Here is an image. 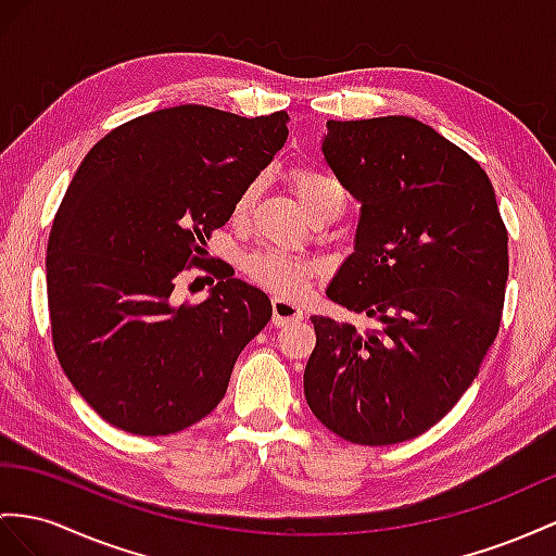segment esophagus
<instances>
[{
  "instance_id": "34e87169",
  "label": "esophagus",
  "mask_w": 556,
  "mask_h": 556,
  "mask_svg": "<svg viewBox=\"0 0 556 556\" xmlns=\"http://www.w3.org/2000/svg\"><path fill=\"white\" fill-rule=\"evenodd\" d=\"M303 319V309L301 305H295L291 301H283V298H273V324L277 329L293 321H301Z\"/></svg>"
}]
</instances>
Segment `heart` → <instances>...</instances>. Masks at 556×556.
I'll list each match as a JSON object with an SVG mask.
<instances>
[{
    "instance_id": "obj_1",
    "label": "heart",
    "mask_w": 556,
    "mask_h": 556,
    "mask_svg": "<svg viewBox=\"0 0 556 556\" xmlns=\"http://www.w3.org/2000/svg\"><path fill=\"white\" fill-rule=\"evenodd\" d=\"M293 190L298 194V202L307 211V216H315L319 211H336L340 213L345 204V194L340 182L326 174L321 168L301 166L293 168L291 174ZM261 188V180L249 182L241 194L237 197L235 216H244L251 208L255 192ZM247 275L258 283V287L273 291L283 298H298L305 289L309 279L315 277V265L298 255H289L277 249H261L253 251L244 258Z\"/></svg>"
}]
</instances>
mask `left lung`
<instances>
[{"label": "left lung", "mask_w": 556, "mask_h": 556, "mask_svg": "<svg viewBox=\"0 0 556 556\" xmlns=\"http://www.w3.org/2000/svg\"><path fill=\"white\" fill-rule=\"evenodd\" d=\"M321 152L362 206L326 295L378 326L309 317L305 400L352 444H400L479 376L501 326L507 230L486 170L414 117L329 119Z\"/></svg>", "instance_id": "1"}]
</instances>
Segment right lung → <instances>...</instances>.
I'll use <instances>...</instances> for the list:
<instances>
[{"label": "right lung", "mask_w": 556, "mask_h": 556, "mask_svg": "<svg viewBox=\"0 0 556 556\" xmlns=\"http://www.w3.org/2000/svg\"><path fill=\"white\" fill-rule=\"evenodd\" d=\"M289 115L176 105L117 126L84 156L47 247L53 348L98 416L160 437L206 418L273 303L220 277L199 305L176 277L273 162Z\"/></svg>", "instance_id": "add662e5"}]
</instances>
